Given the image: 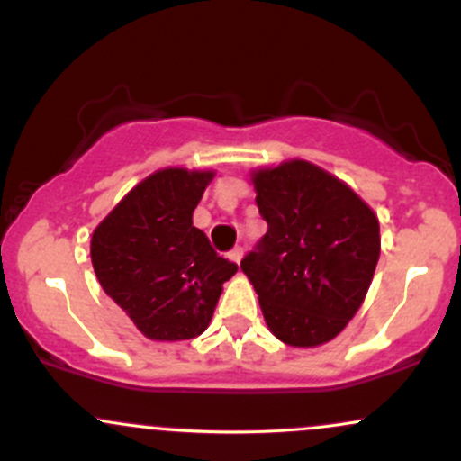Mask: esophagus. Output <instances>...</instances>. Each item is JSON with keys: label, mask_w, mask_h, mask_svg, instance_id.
I'll use <instances>...</instances> for the list:
<instances>
[{"label": "esophagus", "mask_w": 461, "mask_h": 461, "mask_svg": "<svg viewBox=\"0 0 461 461\" xmlns=\"http://www.w3.org/2000/svg\"><path fill=\"white\" fill-rule=\"evenodd\" d=\"M241 257H244V249H241V246H235V249L230 250V259H232V261H237V264H240Z\"/></svg>", "instance_id": "esophagus-1"}]
</instances>
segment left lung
<instances>
[{"label": "left lung", "instance_id": "8db88e82", "mask_svg": "<svg viewBox=\"0 0 461 461\" xmlns=\"http://www.w3.org/2000/svg\"><path fill=\"white\" fill-rule=\"evenodd\" d=\"M268 230L241 259L272 334L292 348L334 339L365 301L380 257L374 211L305 160L252 173Z\"/></svg>", "mask_w": 461, "mask_h": 461}]
</instances>
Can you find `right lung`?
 Returning <instances> with one entry per match:
<instances>
[{
	"mask_svg": "<svg viewBox=\"0 0 461 461\" xmlns=\"http://www.w3.org/2000/svg\"><path fill=\"white\" fill-rule=\"evenodd\" d=\"M215 173L162 169L118 202L92 235L98 284L151 340L195 339L209 328L237 264L212 250L193 211Z\"/></svg>",
	"mask_w": 461,
	"mask_h": 461,
	"instance_id": "add662e5",
	"label": "right lung"
}]
</instances>
